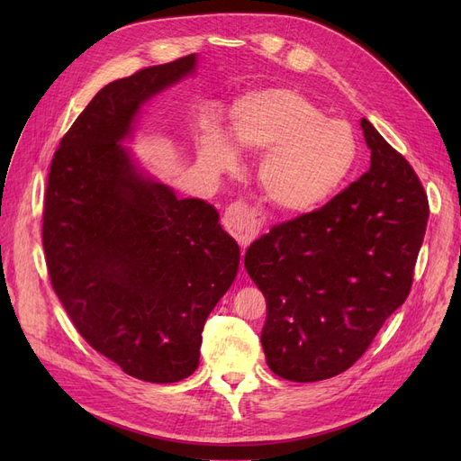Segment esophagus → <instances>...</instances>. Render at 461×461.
Instances as JSON below:
<instances>
[{
  "instance_id": "obj_1",
  "label": "esophagus",
  "mask_w": 461,
  "mask_h": 461,
  "mask_svg": "<svg viewBox=\"0 0 461 461\" xmlns=\"http://www.w3.org/2000/svg\"><path fill=\"white\" fill-rule=\"evenodd\" d=\"M265 226V216L259 209L245 202H235L226 209L224 228L240 247H249Z\"/></svg>"
}]
</instances>
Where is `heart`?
Masks as SVG:
<instances>
[{
	"label": "heart",
	"instance_id": "b5f03b06",
	"mask_svg": "<svg viewBox=\"0 0 461 461\" xmlns=\"http://www.w3.org/2000/svg\"><path fill=\"white\" fill-rule=\"evenodd\" d=\"M239 151L265 153L258 181L282 212L303 214L327 203L357 162V138L342 119H329L301 93L287 87L254 91L230 115L228 138L202 140V162L230 172Z\"/></svg>",
	"mask_w": 461,
	"mask_h": 461
}]
</instances>
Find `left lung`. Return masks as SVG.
Segmentation results:
<instances>
[{
	"instance_id": "1",
	"label": "left lung",
	"mask_w": 461,
	"mask_h": 461,
	"mask_svg": "<svg viewBox=\"0 0 461 461\" xmlns=\"http://www.w3.org/2000/svg\"><path fill=\"white\" fill-rule=\"evenodd\" d=\"M370 169L321 209L271 228L245 267L267 301L261 346L282 379L334 377L362 357L413 284L428 196L411 164L366 119Z\"/></svg>"
}]
</instances>
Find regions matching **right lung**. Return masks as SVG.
Listing matches in <instances>:
<instances>
[{
  "instance_id": "obj_1",
  "label": "right lung",
  "mask_w": 461,
  "mask_h": 461,
  "mask_svg": "<svg viewBox=\"0 0 461 461\" xmlns=\"http://www.w3.org/2000/svg\"><path fill=\"white\" fill-rule=\"evenodd\" d=\"M194 67L190 54L103 87L61 138L44 194L46 267L72 325L149 383L198 368L205 320L239 269L216 209L143 177L119 143L140 106Z\"/></svg>"
}]
</instances>
